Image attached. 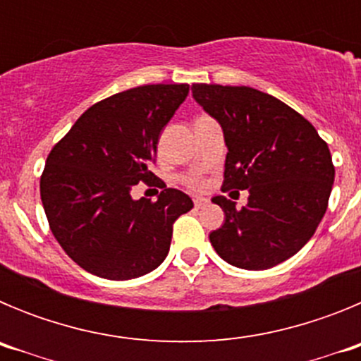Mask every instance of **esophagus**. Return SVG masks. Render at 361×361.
Here are the masks:
<instances>
[{"mask_svg": "<svg viewBox=\"0 0 361 361\" xmlns=\"http://www.w3.org/2000/svg\"><path fill=\"white\" fill-rule=\"evenodd\" d=\"M193 204H195V208H204V206H206V204H208V199H202V197H195V199H193Z\"/></svg>", "mask_w": 361, "mask_h": 361, "instance_id": "obj_1", "label": "esophagus"}]
</instances>
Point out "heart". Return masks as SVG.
<instances>
[{"instance_id": "b5f03b06", "label": "heart", "mask_w": 361, "mask_h": 361, "mask_svg": "<svg viewBox=\"0 0 361 361\" xmlns=\"http://www.w3.org/2000/svg\"><path fill=\"white\" fill-rule=\"evenodd\" d=\"M188 183H190L191 186H199V180H197V178H188Z\"/></svg>"}]
</instances>
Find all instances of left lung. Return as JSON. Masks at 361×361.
<instances>
[{"mask_svg":"<svg viewBox=\"0 0 361 361\" xmlns=\"http://www.w3.org/2000/svg\"><path fill=\"white\" fill-rule=\"evenodd\" d=\"M197 103L219 121L228 146L222 190H247L242 209L213 197L224 226L209 233L220 258L240 269H269L309 242L334 183L327 142L286 103L250 86L193 85Z\"/></svg>","mask_w":361,"mask_h":361,"instance_id":"1","label":"left lung"}]
</instances>
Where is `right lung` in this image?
Masks as SVG:
<instances>
[{"label":"right lung","instance_id":"add662e5","mask_svg":"<svg viewBox=\"0 0 361 361\" xmlns=\"http://www.w3.org/2000/svg\"><path fill=\"white\" fill-rule=\"evenodd\" d=\"M188 92V85H145L103 99L49 153L39 188L50 229L92 275L130 280L159 267L173 222L193 208L166 184L155 202L132 199L135 184H157L149 164L159 135Z\"/></svg>","mask_w":361,"mask_h":361}]
</instances>
